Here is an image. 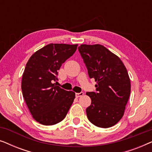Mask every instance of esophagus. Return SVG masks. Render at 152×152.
<instances>
[{
	"label": "esophagus",
	"mask_w": 152,
	"mask_h": 152,
	"mask_svg": "<svg viewBox=\"0 0 152 152\" xmlns=\"http://www.w3.org/2000/svg\"><path fill=\"white\" fill-rule=\"evenodd\" d=\"M82 95H84V93L83 92L75 93V97H77V98H78V97H82Z\"/></svg>",
	"instance_id": "obj_1"
}]
</instances>
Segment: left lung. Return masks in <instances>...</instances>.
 Listing matches in <instances>:
<instances>
[{"instance_id":"obj_1","label":"left lung","mask_w":152,"mask_h":152,"mask_svg":"<svg viewBox=\"0 0 152 152\" xmlns=\"http://www.w3.org/2000/svg\"><path fill=\"white\" fill-rule=\"evenodd\" d=\"M78 49L89 77L97 82L96 92L86 93L91 99L87 118L98 127H111L122 118L129 97L127 70L120 58L103 45L82 44Z\"/></svg>"}]
</instances>
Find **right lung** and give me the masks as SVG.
Here are the masks:
<instances>
[{
    "mask_svg": "<svg viewBox=\"0 0 152 152\" xmlns=\"http://www.w3.org/2000/svg\"><path fill=\"white\" fill-rule=\"evenodd\" d=\"M77 44L50 43L33 54L22 77L23 96L37 122L53 125L65 118L75 93L53 84L57 70L76 51Z\"/></svg>",
    "mask_w": 152,
    "mask_h": 152,
    "instance_id": "obj_1",
    "label": "right lung"
}]
</instances>
